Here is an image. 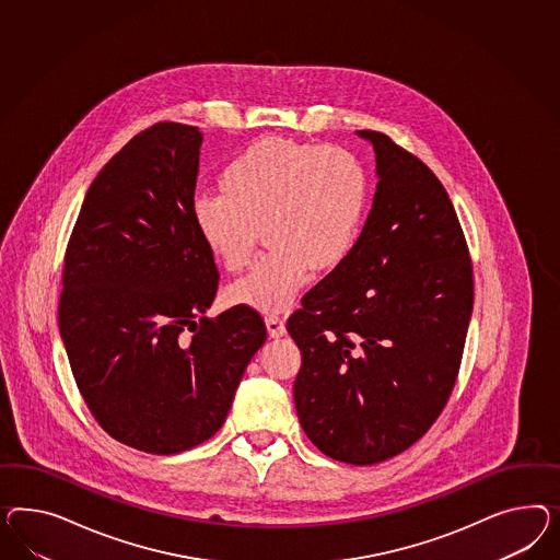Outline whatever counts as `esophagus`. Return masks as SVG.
Segmentation results:
<instances>
[{
    "label": "esophagus",
    "mask_w": 560,
    "mask_h": 560,
    "mask_svg": "<svg viewBox=\"0 0 560 560\" xmlns=\"http://www.w3.org/2000/svg\"><path fill=\"white\" fill-rule=\"evenodd\" d=\"M265 324H267V332H269L271 338L285 336V324H283V319L279 318V316H267Z\"/></svg>",
    "instance_id": "esophagus-1"
}]
</instances>
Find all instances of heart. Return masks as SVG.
Instances as JSON below:
<instances>
[{
	"label": "heart",
	"instance_id": "heart-1",
	"mask_svg": "<svg viewBox=\"0 0 560 560\" xmlns=\"http://www.w3.org/2000/svg\"><path fill=\"white\" fill-rule=\"evenodd\" d=\"M366 206L369 177L354 152L262 138L224 166L222 187L197 191L191 215L199 238L226 269L250 258L265 224L271 248L228 288V300L277 314L298 302L316 269L347 260Z\"/></svg>",
	"mask_w": 560,
	"mask_h": 560
}]
</instances>
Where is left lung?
I'll use <instances>...</instances> for the list:
<instances>
[{
  "instance_id": "left-lung-1",
  "label": "left lung",
  "mask_w": 560,
  "mask_h": 560,
  "mask_svg": "<svg viewBox=\"0 0 560 560\" xmlns=\"http://www.w3.org/2000/svg\"><path fill=\"white\" fill-rule=\"evenodd\" d=\"M377 191L357 246L302 300L288 332L307 439L348 465H375L422 439L446 406L472 312V265L453 201L418 156L359 130Z\"/></svg>"
}]
</instances>
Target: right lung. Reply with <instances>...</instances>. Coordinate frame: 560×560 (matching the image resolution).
Returning <instances> with one entry per match:
<instances>
[{
    "label": "right lung",
    "mask_w": 560,
    "mask_h": 560,
    "mask_svg": "<svg viewBox=\"0 0 560 560\" xmlns=\"http://www.w3.org/2000/svg\"><path fill=\"white\" fill-rule=\"evenodd\" d=\"M201 140L177 121L132 138L91 183L65 253L59 328L77 387L142 453L212 439L267 340L253 307L206 316L220 275L191 215Z\"/></svg>",
    "instance_id": "right-lung-1"
}]
</instances>
